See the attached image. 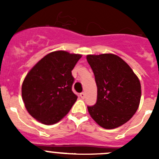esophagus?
<instances>
[{"label": "esophagus", "instance_id": "34e87169", "mask_svg": "<svg viewBox=\"0 0 159 159\" xmlns=\"http://www.w3.org/2000/svg\"><path fill=\"white\" fill-rule=\"evenodd\" d=\"M80 95L81 99H84V98H85V96H86V95H85V93H84V92H81V93L80 94Z\"/></svg>", "mask_w": 159, "mask_h": 159}]
</instances>
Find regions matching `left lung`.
<instances>
[{"label": "left lung", "instance_id": "8db88e82", "mask_svg": "<svg viewBox=\"0 0 159 159\" xmlns=\"http://www.w3.org/2000/svg\"><path fill=\"white\" fill-rule=\"evenodd\" d=\"M87 60L97 86L96 103L88 107L90 116L105 129L120 127L131 119L139 106V80L116 55H88Z\"/></svg>", "mask_w": 159, "mask_h": 159}]
</instances>
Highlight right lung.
I'll list each match as a JSON object with an SVG mask.
<instances>
[{"label":"right lung","mask_w":159,"mask_h":159,"mask_svg":"<svg viewBox=\"0 0 159 159\" xmlns=\"http://www.w3.org/2000/svg\"><path fill=\"white\" fill-rule=\"evenodd\" d=\"M81 55L52 52L32 67L24 80L21 94L32 117L45 125L57 123L71 110L77 99L71 91V71Z\"/></svg>","instance_id":"obj_1"}]
</instances>
